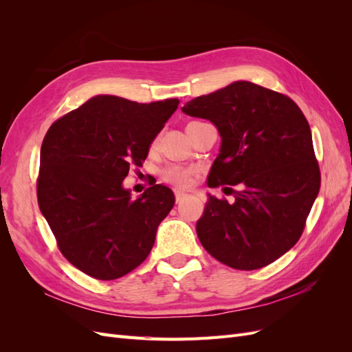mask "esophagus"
Listing matches in <instances>:
<instances>
[{"instance_id":"obj_1","label":"esophagus","mask_w":352,"mask_h":352,"mask_svg":"<svg viewBox=\"0 0 352 352\" xmlns=\"http://www.w3.org/2000/svg\"><path fill=\"white\" fill-rule=\"evenodd\" d=\"M175 197H176V202H180V201H182V199H185V198L188 197V194L182 192V190H179V189H176V190H175Z\"/></svg>"}]
</instances>
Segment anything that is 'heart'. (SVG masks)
<instances>
[{
  "label": "heart",
  "mask_w": 352,
  "mask_h": 352,
  "mask_svg": "<svg viewBox=\"0 0 352 352\" xmlns=\"http://www.w3.org/2000/svg\"><path fill=\"white\" fill-rule=\"evenodd\" d=\"M155 144H157V141H154L153 145H155ZM194 175H195L194 168L172 164V166H168L163 170L162 177L168 184L180 186V188H186V186L192 184Z\"/></svg>",
  "instance_id": "b5f03b06"
}]
</instances>
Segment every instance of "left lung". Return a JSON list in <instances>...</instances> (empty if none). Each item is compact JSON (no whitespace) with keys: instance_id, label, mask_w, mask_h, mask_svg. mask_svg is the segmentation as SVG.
<instances>
[{"instance_id":"left-lung-1","label":"left lung","mask_w":352,"mask_h":352,"mask_svg":"<svg viewBox=\"0 0 352 352\" xmlns=\"http://www.w3.org/2000/svg\"><path fill=\"white\" fill-rule=\"evenodd\" d=\"M182 111L214 123L220 154L207 185L235 201L208 197L197 235L208 254L238 270L276 261L301 238L320 190L310 124L286 95L239 80L186 102Z\"/></svg>"}]
</instances>
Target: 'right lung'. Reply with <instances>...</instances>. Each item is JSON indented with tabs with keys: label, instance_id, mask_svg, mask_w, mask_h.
<instances>
[{
	"label": "right lung",
	"instance_id": "1",
	"mask_svg": "<svg viewBox=\"0 0 352 352\" xmlns=\"http://www.w3.org/2000/svg\"><path fill=\"white\" fill-rule=\"evenodd\" d=\"M179 105L141 104L114 95L88 100L51 124L41 146L36 194L57 247L98 280L119 279L151 252L172 189L153 185L133 199L122 186Z\"/></svg>",
	"mask_w": 352,
	"mask_h": 352
}]
</instances>
